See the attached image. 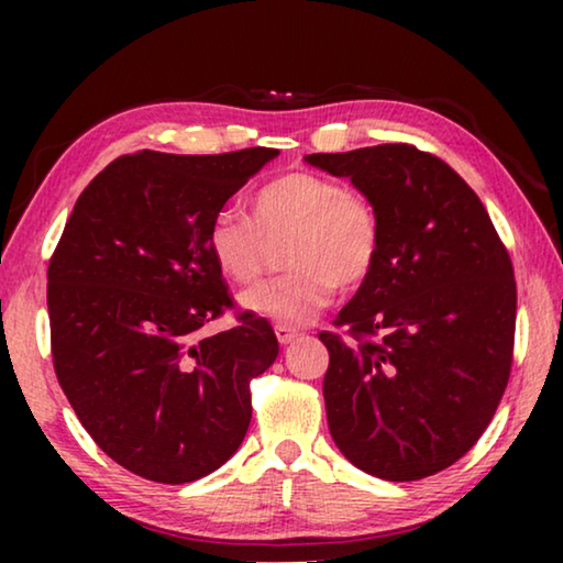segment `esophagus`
<instances>
[{
	"instance_id": "esophagus-1",
	"label": "esophagus",
	"mask_w": 563,
	"mask_h": 563,
	"mask_svg": "<svg viewBox=\"0 0 563 563\" xmlns=\"http://www.w3.org/2000/svg\"><path fill=\"white\" fill-rule=\"evenodd\" d=\"M275 338H278L280 345H290V342L300 338V332L295 328H288V325H275Z\"/></svg>"
}]
</instances>
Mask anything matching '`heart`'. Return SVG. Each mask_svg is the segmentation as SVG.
<instances>
[{"label": "heart", "mask_w": 563, "mask_h": 563, "mask_svg": "<svg viewBox=\"0 0 563 563\" xmlns=\"http://www.w3.org/2000/svg\"><path fill=\"white\" fill-rule=\"evenodd\" d=\"M383 218L360 190L316 170H288L247 198V218L218 211L206 245L225 278L251 285L261 278L271 243H283L288 273L243 295V308L278 325L310 322L342 290L360 288L383 253Z\"/></svg>", "instance_id": "1"}]
</instances>
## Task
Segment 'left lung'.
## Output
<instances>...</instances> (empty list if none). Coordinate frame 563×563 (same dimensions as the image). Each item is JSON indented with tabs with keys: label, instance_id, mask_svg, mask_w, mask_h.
Returning <instances> with one entry per match:
<instances>
[{
	"label": "left lung",
	"instance_id": "obj_1",
	"mask_svg": "<svg viewBox=\"0 0 563 563\" xmlns=\"http://www.w3.org/2000/svg\"><path fill=\"white\" fill-rule=\"evenodd\" d=\"M350 176L383 218V253L320 332L330 434L357 470L417 482L487 430L509 383L517 280L479 196L430 151L379 144L310 154Z\"/></svg>",
	"mask_w": 563,
	"mask_h": 563
}]
</instances>
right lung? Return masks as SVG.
<instances>
[{
	"label": "right lung",
	"instance_id": "right-lung-1",
	"mask_svg": "<svg viewBox=\"0 0 563 563\" xmlns=\"http://www.w3.org/2000/svg\"><path fill=\"white\" fill-rule=\"evenodd\" d=\"M275 148L119 156L84 188L46 271L54 373L123 470L186 484L231 460L251 379L278 357L271 322L238 310L206 245L211 218ZM236 310V325L195 332Z\"/></svg>",
	"mask_w": 563,
	"mask_h": 563
}]
</instances>
